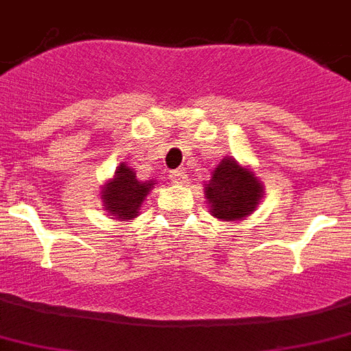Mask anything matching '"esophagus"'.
<instances>
[{
  "instance_id": "esophagus-1",
  "label": "esophagus",
  "mask_w": 351,
  "mask_h": 351,
  "mask_svg": "<svg viewBox=\"0 0 351 351\" xmlns=\"http://www.w3.org/2000/svg\"><path fill=\"white\" fill-rule=\"evenodd\" d=\"M170 179H172L173 182H178V184H182V182L186 181V172L182 169H176L170 172Z\"/></svg>"
}]
</instances>
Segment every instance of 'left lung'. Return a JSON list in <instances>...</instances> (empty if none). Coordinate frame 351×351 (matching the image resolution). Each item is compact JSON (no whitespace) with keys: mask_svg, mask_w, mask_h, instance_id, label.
<instances>
[{"mask_svg":"<svg viewBox=\"0 0 351 351\" xmlns=\"http://www.w3.org/2000/svg\"><path fill=\"white\" fill-rule=\"evenodd\" d=\"M262 190V182L251 170L242 169L234 159L226 158L211 176L206 199L213 215L224 221H239L256 208Z\"/></svg>","mask_w":351,"mask_h":351,"instance_id":"obj_1","label":"left lung"}]
</instances>
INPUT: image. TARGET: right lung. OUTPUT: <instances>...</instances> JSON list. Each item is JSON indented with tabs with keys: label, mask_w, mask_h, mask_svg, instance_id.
Returning a JSON list of instances; mask_svg holds the SVG:
<instances>
[{
	"label": "right lung",
	"mask_w": 351,
	"mask_h": 351,
	"mask_svg": "<svg viewBox=\"0 0 351 351\" xmlns=\"http://www.w3.org/2000/svg\"><path fill=\"white\" fill-rule=\"evenodd\" d=\"M152 184V181H138L134 170L121 163L114 173V179L102 190L106 210H109V213L117 219H134Z\"/></svg>",
	"instance_id": "1"
}]
</instances>
